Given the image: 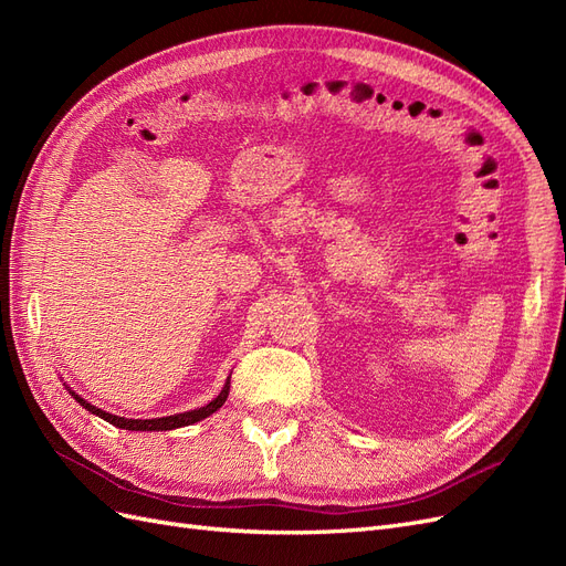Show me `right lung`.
I'll list each match as a JSON object with an SVG mask.
<instances>
[{"mask_svg": "<svg viewBox=\"0 0 566 566\" xmlns=\"http://www.w3.org/2000/svg\"><path fill=\"white\" fill-rule=\"evenodd\" d=\"M229 387H231V378L227 380L224 389L219 391V397H217V399H212L208 406H200V408H196V410H186V413L167 416V418H153V420H132V418H119V416L106 413V410H101V408L92 406L90 401H84V399L80 397V394H75L73 389H71V394H73V399H75L82 408H87L90 413H94V416H98V418H104L106 422H111V424L119 427V430H132V432H167V430H177V427L193 424V422H200V420H205L208 416H212L214 410H219L221 406H224V401H227V397H229Z\"/></svg>", "mask_w": 566, "mask_h": 566, "instance_id": "add662e5", "label": "right lung"}]
</instances>
